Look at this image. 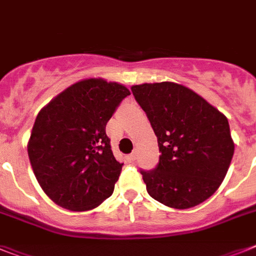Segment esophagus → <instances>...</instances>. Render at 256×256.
Here are the masks:
<instances>
[{"label":"esophagus","mask_w":256,"mask_h":256,"mask_svg":"<svg viewBox=\"0 0 256 256\" xmlns=\"http://www.w3.org/2000/svg\"><path fill=\"white\" fill-rule=\"evenodd\" d=\"M132 160H136V158H138V150H134V151H132Z\"/></svg>","instance_id":"obj_1"}]
</instances>
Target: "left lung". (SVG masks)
I'll list each match as a JSON object with an SVG mask.
<instances>
[{
	"instance_id": "left-lung-1",
	"label": "left lung",
	"mask_w": 256,
	"mask_h": 256,
	"mask_svg": "<svg viewBox=\"0 0 256 256\" xmlns=\"http://www.w3.org/2000/svg\"><path fill=\"white\" fill-rule=\"evenodd\" d=\"M158 136V166L140 170L148 194L177 210L195 207L218 190L230 165L229 122L192 90L173 82L132 86Z\"/></svg>"
}]
</instances>
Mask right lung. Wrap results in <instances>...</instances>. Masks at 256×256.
I'll use <instances>...</instances> for the list:
<instances>
[{
	"label": "right lung",
	"mask_w": 256,
	"mask_h": 256,
	"mask_svg": "<svg viewBox=\"0 0 256 256\" xmlns=\"http://www.w3.org/2000/svg\"><path fill=\"white\" fill-rule=\"evenodd\" d=\"M128 95L120 83L90 78L38 112L27 150L38 184L56 204L90 211L113 194L124 164L112 152L105 126Z\"/></svg>",
	"instance_id": "obj_1"
}]
</instances>
